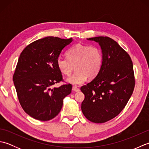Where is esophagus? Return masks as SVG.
Segmentation results:
<instances>
[{
    "mask_svg": "<svg viewBox=\"0 0 149 149\" xmlns=\"http://www.w3.org/2000/svg\"><path fill=\"white\" fill-rule=\"evenodd\" d=\"M72 90L75 91V92H78V91H80V89L79 88L76 87V86H73L72 87Z\"/></svg>",
    "mask_w": 149,
    "mask_h": 149,
    "instance_id": "esophagus-1",
    "label": "esophagus"
}]
</instances>
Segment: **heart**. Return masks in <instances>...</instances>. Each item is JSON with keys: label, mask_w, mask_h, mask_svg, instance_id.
<instances>
[{"label": "heart", "mask_w": 149, "mask_h": 149, "mask_svg": "<svg viewBox=\"0 0 149 149\" xmlns=\"http://www.w3.org/2000/svg\"><path fill=\"white\" fill-rule=\"evenodd\" d=\"M67 59L59 56L56 60L58 68L62 74L70 75L74 69L76 71L66 79L74 85L83 84L88 77L93 79L99 74L103 63L102 50L97 46L78 43L70 48L66 53Z\"/></svg>", "instance_id": "obj_1"}]
</instances>
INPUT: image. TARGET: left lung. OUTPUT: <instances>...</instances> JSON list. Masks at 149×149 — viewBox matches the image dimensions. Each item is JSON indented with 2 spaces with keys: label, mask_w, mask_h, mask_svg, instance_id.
Returning <instances> with one entry per match:
<instances>
[{
  "label": "left lung",
  "mask_w": 149,
  "mask_h": 149,
  "mask_svg": "<svg viewBox=\"0 0 149 149\" xmlns=\"http://www.w3.org/2000/svg\"><path fill=\"white\" fill-rule=\"evenodd\" d=\"M88 40L99 43L103 63L99 74L81 88L85 96L81 110L90 121L101 123L118 115L131 97L135 86L133 65L127 52L110 38Z\"/></svg>",
  "instance_id": "left-lung-1"
}]
</instances>
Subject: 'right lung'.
I'll use <instances>...</instances> for the list:
<instances>
[{
  "label": "right lung",
  "mask_w": 149,
  "mask_h": 149,
  "mask_svg": "<svg viewBox=\"0 0 149 149\" xmlns=\"http://www.w3.org/2000/svg\"><path fill=\"white\" fill-rule=\"evenodd\" d=\"M72 38L49 36L34 41L20 54L13 81L24 111L33 118L48 121L61 111L71 84L52 86L63 81L56 60Z\"/></svg>",
  "instance_id": "add662e5"
}]
</instances>
